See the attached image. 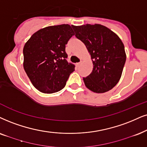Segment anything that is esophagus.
I'll list each match as a JSON object with an SVG mask.
<instances>
[{"label":"esophagus","mask_w":147,"mask_h":147,"mask_svg":"<svg viewBox=\"0 0 147 147\" xmlns=\"http://www.w3.org/2000/svg\"><path fill=\"white\" fill-rule=\"evenodd\" d=\"M80 64H81V62H79V63H77V66H79Z\"/></svg>","instance_id":"34e87169"}]
</instances>
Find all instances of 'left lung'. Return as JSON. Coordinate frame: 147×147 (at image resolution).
<instances>
[{"mask_svg":"<svg viewBox=\"0 0 147 147\" xmlns=\"http://www.w3.org/2000/svg\"><path fill=\"white\" fill-rule=\"evenodd\" d=\"M75 36L85 45L93 62L92 72L83 77L85 85L96 93H105L117 84L126 60L123 43L105 26H72Z\"/></svg>","mask_w":147,"mask_h":147,"instance_id":"left-lung-1","label":"left lung"}]
</instances>
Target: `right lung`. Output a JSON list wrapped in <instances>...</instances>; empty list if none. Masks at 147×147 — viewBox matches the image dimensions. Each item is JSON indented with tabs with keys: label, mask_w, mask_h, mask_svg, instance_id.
<instances>
[{
	"label": "right lung",
	"mask_w": 147,
	"mask_h": 147,
	"mask_svg": "<svg viewBox=\"0 0 147 147\" xmlns=\"http://www.w3.org/2000/svg\"><path fill=\"white\" fill-rule=\"evenodd\" d=\"M75 35L68 24L38 30L24 45V68L35 88L45 94L59 92L75 66L66 60V45Z\"/></svg>",
	"instance_id": "1"
}]
</instances>
